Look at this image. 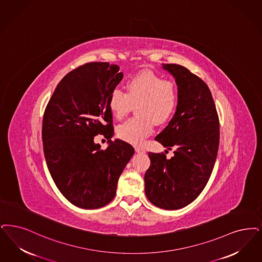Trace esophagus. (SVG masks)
<instances>
[{
	"label": "esophagus",
	"mask_w": 262,
	"mask_h": 262,
	"mask_svg": "<svg viewBox=\"0 0 262 262\" xmlns=\"http://www.w3.org/2000/svg\"><path fill=\"white\" fill-rule=\"evenodd\" d=\"M136 152H137V153H144L145 150H144V148H142V147L136 146Z\"/></svg>",
	"instance_id": "esophagus-1"
}]
</instances>
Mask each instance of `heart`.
Returning <instances> with one entry per match:
<instances>
[{
  "label": "heart",
  "mask_w": 262,
  "mask_h": 262,
  "mask_svg": "<svg viewBox=\"0 0 262 262\" xmlns=\"http://www.w3.org/2000/svg\"><path fill=\"white\" fill-rule=\"evenodd\" d=\"M178 96L176 82L149 71L136 75L127 82L126 93L116 88L110 96L111 112L119 120L136 106L137 116L118 126L117 135L132 144H141L152 133L153 122L163 124L172 115Z\"/></svg>",
  "instance_id": "b5f03b06"
}]
</instances>
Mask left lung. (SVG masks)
<instances>
[{
	"label": "left lung",
	"mask_w": 262,
	"mask_h": 262,
	"mask_svg": "<svg viewBox=\"0 0 262 262\" xmlns=\"http://www.w3.org/2000/svg\"><path fill=\"white\" fill-rule=\"evenodd\" d=\"M176 78V114L155 139L174 156L149 152L145 194L158 208L178 209L196 199L209 181L220 146V119L207 84L186 67L163 66ZM167 152V150H166Z\"/></svg>",
	"instance_id": "left-lung-1"
}]
</instances>
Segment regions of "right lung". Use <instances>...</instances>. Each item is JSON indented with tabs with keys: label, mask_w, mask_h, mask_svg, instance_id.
I'll return each mask as SVG.
<instances>
[{
	"label": "right lung",
	"mask_w": 262,
	"mask_h": 262,
	"mask_svg": "<svg viewBox=\"0 0 262 262\" xmlns=\"http://www.w3.org/2000/svg\"><path fill=\"white\" fill-rule=\"evenodd\" d=\"M124 74L108 62H90L64 76L42 118L47 166L63 196L82 209L104 207L114 199L118 179L135 154L116 139L110 96ZM103 134L110 146L101 150L94 136Z\"/></svg>",
	"instance_id": "right-lung-1"
}]
</instances>
